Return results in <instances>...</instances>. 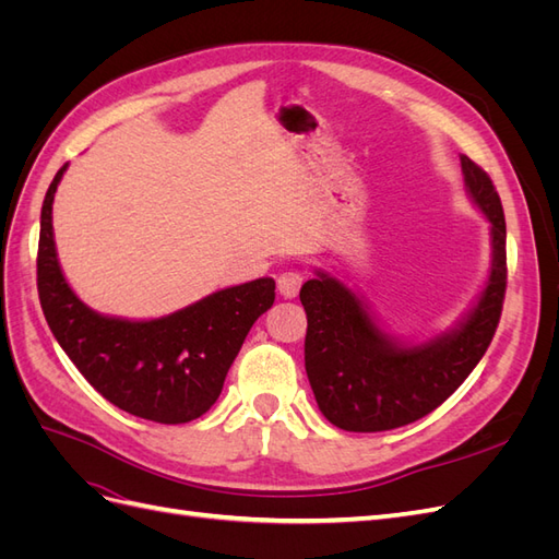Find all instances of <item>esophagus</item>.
<instances>
[{
    "label": "esophagus",
    "instance_id": "1",
    "mask_svg": "<svg viewBox=\"0 0 559 559\" xmlns=\"http://www.w3.org/2000/svg\"><path fill=\"white\" fill-rule=\"evenodd\" d=\"M300 284H302V275L298 270H286L277 277V289L284 298H296L300 292Z\"/></svg>",
    "mask_w": 559,
    "mask_h": 559
}]
</instances>
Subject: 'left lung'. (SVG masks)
I'll list each match as a JSON object with an SVG mask.
<instances>
[{
    "label": "left lung",
    "instance_id": "8db88e82",
    "mask_svg": "<svg viewBox=\"0 0 559 559\" xmlns=\"http://www.w3.org/2000/svg\"><path fill=\"white\" fill-rule=\"evenodd\" d=\"M471 200L489 222L492 267L473 310L450 333L403 345L384 333L343 282L317 270L300 289L308 314L306 370L317 405L345 431H389L417 421L454 394L492 343L506 294V218L492 179L460 156Z\"/></svg>",
    "mask_w": 559,
    "mask_h": 559
}]
</instances>
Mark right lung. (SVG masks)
I'll return each mask as SVG.
<instances>
[{"mask_svg":"<svg viewBox=\"0 0 559 559\" xmlns=\"http://www.w3.org/2000/svg\"><path fill=\"white\" fill-rule=\"evenodd\" d=\"M64 170L67 163L44 198L37 253L39 302L56 341L116 408L160 425L205 415L253 321L275 302V280L230 286L160 319L97 314L79 300L58 263L53 198Z\"/></svg>","mask_w":559,"mask_h":559,"instance_id":"obj_1","label":"right lung"}]
</instances>
